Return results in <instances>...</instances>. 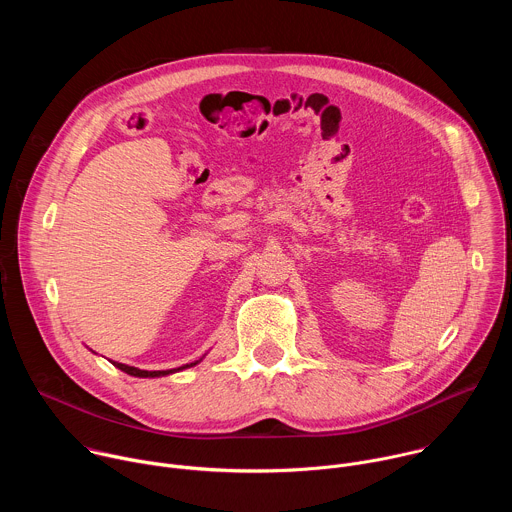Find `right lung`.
<instances>
[{"mask_svg":"<svg viewBox=\"0 0 512 512\" xmlns=\"http://www.w3.org/2000/svg\"><path fill=\"white\" fill-rule=\"evenodd\" d=\"M201 362V360H199ZM199 362H193V364H185L181 368H175V370H154V372H148V370H138L134 366H126V364H118V362H112L118 370L126 372L128 376H134V378H160V376H168V374H175V372H181V370H187V368H193L197 366Z\"/></svg>","mask_w":512,"mask_h":512,"instance_id":"1","label":"right lung"}]
</instances>
